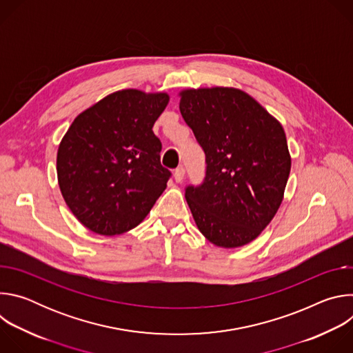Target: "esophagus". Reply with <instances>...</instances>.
Wrapping results in <instances>:
<instances>
[{
  "label": "esophagus",
  "instance_id": "obj_1",
  "mask_svg": "<svg viewBox=\"0 0 353 353\" xmlns=\"http://www.w3.org/2000/svg\"><path fill=\"white\" fill-rule=\"evenodd\" d=\"M184 174H185L184 168H183V166L177 168V169L174 170V180H176L177 183H181V181H183V179H184Z\"/></svg>",
  "mask_w": 353,
  "mask_h": 353
}]
</instances>
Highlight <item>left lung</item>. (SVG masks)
Segmentation results:
<instances>
[{
  "label": "left lung",
  "mask_w": 353,
  "mask_h": 353,
  "mask_svg": "<svg viewBox=\"0 0 353 353\" xmlns=\"http://www.w3.org/2000/svg\"><path fill=\"white\" fill-rule=\"evenodd\" d=\"M179 108L207 162L203 184L185 188L195 225L218 247L253 241L283 199L290 173L283 127L236 88L181 90Z\"/></svg>",
  "instance_id": "left-lung-1"
}]
</instances>
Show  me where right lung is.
Wrapping results in <instances>:
<instances>
[{
    "instance_id": "add662e5",
    "label": "right lung",
    "mask_w": 353,
    "mask_h": 353,
    "mask_svg": "<svg viewBox=\"0 0 353 353\" xmlns=\"http://www.w3.org/2000/svg\"><path fill=\"white\" fill-rule=\"evenodd\" d=\"M169 103L163 92L123 89L82 112L57 152L61 194L89 230L114 236L138 226L172 176L161 165L152 127Z\"/></svg>"
}]
</instances>
